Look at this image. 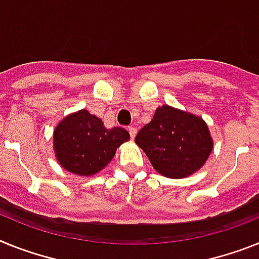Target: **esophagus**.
Wrapping results in <instances>:
<instances>
[{
    "label": "esophagus",
    "instance_id": "obj_1",
    "mask_svg": "<svg viewBox=\"0 0 259 259\" xmlns=\"http://www.w3.org/2000/svg\"><path fill=\"white\" fill-rule=\"evenodd\" d=\"M128 131H130V135H131V139H135V136H136V134H138V128L131 125V127L128 128Z\"/></svg>",
    "mask_w": 259,
    "mask_h": 259
}]
</instances>
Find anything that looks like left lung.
Segmentation results:
<instances>
[{"label": "left lung", "instance_id": "left-lung-1", "mask_svg": "<svg viewBox=\"0 0 259 259\" xmlns=\"http://www.w3.org/2000/svg\"><path fill=\"white\" fill-rule=\"evenodd\" d=\"M135 143L145 152L157 173L174 180L196 173L213 148L208 125L200 116L167 105L157 108Z\"/></svg>", "mask_w": 259, "mask_h": 259}]
</instances>
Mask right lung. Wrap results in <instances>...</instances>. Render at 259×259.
<instances>
[{
  "label": "right lung",
  "instance_id": "1",
  "mask_svg": "<svg viewBox=\"0 0 259 259\" xmlns=\"http://www.w3.org/2000/svg\"><path fill=\"white\" fill-rule=\"evenodd\" d=\"M130 140L124 128H106L102 119L82 108L66 115L54 130L57 162L69 173L90 177L114 158L116 149Z\"/></svg>",
  "mask_w": 259,
  "mask_h": 259
}]
</instances>
